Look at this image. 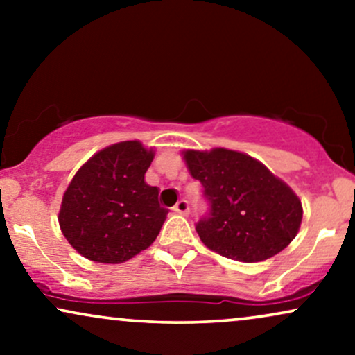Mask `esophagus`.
<instances>
[{"instance_id": "34e87169", "label": "esophagus", "mask_w": 355, "mask_h": 355, "mask_svg": "<svg viewBox=\"0 0 355 355\" xmlns=\"http://www.w3.org/2000/svg\"><path fill=\"white\" fill-rule=\"evenodd\" d=\"M173 211H175V214H180V215H189V211H190L189 202H187L185 198H182V200H178L177 205L173 207Z\"/></svg>"}]
</instances>
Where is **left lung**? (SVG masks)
I'll return each instance as SVG.
<instances>
[{"mask_svg":"<svg viewBox=\"0 0 355 355\" xmlns=\"http://www.w3.org/2000/svg\"><path fill=\"white\" fill-rule=\"evenodd\" d=\"M183 158L209 202V214L195 229L210 250L239 262H262L295 239L302 203L266 165L227 148L187 150Z\"/></svg>","mask_w":355,"mask_h":355,"instance_id":"obj_1","label":"left lung"}]
</instances>
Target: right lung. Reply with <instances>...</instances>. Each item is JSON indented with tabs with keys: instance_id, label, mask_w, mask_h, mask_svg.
Segmentation results:
<instances>
[{
	"instance_id": "1",
	"label": "right lung",
	"mask_w": 355,
	"mask_h": 355,
	"mask_svg": "<svg viewBox=\"0 0 355 355\" xmlns=\"http://www.w3.org/2000/svg\"><path fill=\"white\" fill-rule=\"evenodd\" d=\"M153 157L140 141H120L76 172L58 222L78 254L98 263H121L152 245L168 214L157 187L145 182Z\"/></svg>"
}]
</instances>
